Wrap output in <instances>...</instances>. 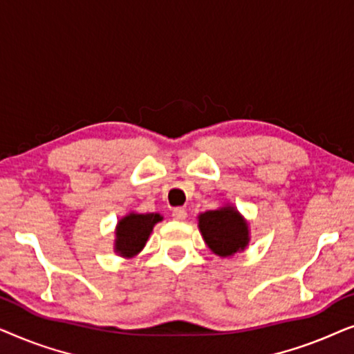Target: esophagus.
I'll return each mask as SVG.
<instances>
[{
    "label": "esophagus",
    "instance_id": "1",
    "mask_svg": "<svg viewBox=\"0 0 354 354\" xmlns=\"http://www.w3.org/2000/svg\"><path fill=\"white\" fill-rule=\"evenodd\" d=\"M172 217H174V221H178V222L185 221L187 219L185 207H174V209H172Z\"/></svg>",
    "mask_w": 354,
    "mask_h": 354
}]
</instances>
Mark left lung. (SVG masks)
Masks as SVG:
<instances>
[{"label":"left lung","instance_id":"left-lung-1","mask_svg":"<svg viewBox=\"0 0 354 354\" xmlns=\"http://www.w3.org/2000/svg\"><path fill=\"white\" fill-rule=\"evenodd\" d=\"M198 227L209 250L227 258L243 251L250 243V229L243 216L227 205L198 216Z\"/></svg>","mask_w":354,"mask_h":354}]
</instances>
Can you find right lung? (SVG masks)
Returning <instances> with one entry per match:
<instances>
[{"instance_id": "1", "label": "right lung", "mask_w": 354, "mask_h": 354, "mask_svg": "<svg viewBox=\"0 0 354 354\" xmlns=\"http://www.w3.org/2000/svg\"><path fill=\"white\" fill-rule=\"evenodd\" d=\"M162 221V216L158 212L149 214H137L130 212L118 222L115 227L114 251L124 258H133L143 250L151 235L153 227Z\"/></svg>"}]
</instances>
